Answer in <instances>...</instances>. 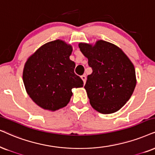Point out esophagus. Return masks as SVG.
Listing matches in <instances>:
<instances>
[{
  "label": "esophagus",
  "mask_w": 155,
  "mask_h": 155,
  "mask_svg": "<svg viewBox=\"0 0 155 155\" xmlns=\"http://www.w3.org/2000/svg\"><path fill=\"white\" fill-rule=\"evenodd\" d=\"M81 79L83 80L84 84H85L86 83V80H87V77H86V76L85 75H82L81 76Z\"/></svg>",
  "instance_id": "34e87169"
}]
</instances>
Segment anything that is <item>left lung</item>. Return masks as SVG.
<instances>
[{
	"mask_svg": "<svg viewBox=\"0 0 155 155\" xmlns=\"http://www.w3.org/2000/svg\"><path fill=\"white\" fill-rule=\"evenodd\" d=\"M79 47L92 69L84 86L91 107L101 114L116 112L136 87L134 65L119 47L104 41L94 46L80 43Z\"/></svg>",
	"mask_w": 155,
	"mask_h": 155,
	"instance_id": "8db88e82",
	"label": "left lung"
}]
</instances>
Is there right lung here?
Returning <instances> with one entry per match:
<instances>
[{
	"label": "right lung",
	"instance_id": "right-lung-1",
	"mask_svg": "<svg viewBox=\"0 0 155 155\" xmlns=\"http://www.w3.org/2000/svg\"><path fill=\"white\" fill-rule=\"evenodd\" d=\"M72 47L56 40L41 46L25 62L23 80L32 100L44 109L56 111L66 107L73 88L84 82L74 73L75 63L70 60Z\"/></svg>",
	"mask_w": 155,
	"mask_h": 155
}]
</instances>
